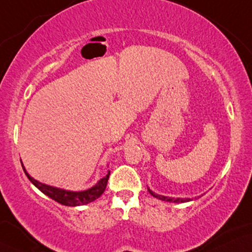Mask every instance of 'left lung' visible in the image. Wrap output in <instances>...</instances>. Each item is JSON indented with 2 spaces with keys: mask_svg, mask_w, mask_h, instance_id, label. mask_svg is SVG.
Segmentation results:
<instances>
[{
  "mask_svg": "<svg viewBox=\"0 0 252 252\" xmlns=\"http://www.w3.org/2000/svg\"><path fill=\"white\" fill-rule=\"evenodd\" d=\"M148 190L152 196L157 197V199H159V200H163V201H167V202H187V201H190V200H192V199H181V197H177V199H174V197L159 195V194H156V193L152 192V190L150 189H148Z\"/></svg>",
  "mask_w": 252,
  "mask_h": 252,
  "instance_id": "left-lung-1",
  "label": "left lung"
}]
</instances>
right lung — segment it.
I'll return each mask as SVG.
<instances>
[{
    "mask_svg": "<svg viewBox=\"0 0 252 252\" xmlns=\"http://www.w3.org/2000/svg\"><path fill=\"white\" fill-rule=\"evenodd\" d=\"M22 167H23V170L25 172V174H27V177L29 178V180H30L31 183H32L34 186L40 190V192H43L45 195L51 197V199L55 200L57 202L62 203L63 206H82V205H87V203L96 200L97 197L102 195L104 189H106L108 179H109V174H110V172H108L107 176L102 178L101 180H98V183L95 185V186L92 187V189L81 190V192H72V190L56 189V187L49 186V185L41 184L36 179H33L32 177L29 176L28 172L25 171V167L23 166V164H22Z\"/></svg>",
    "mask_w": 252,
    "mask_h": 252,
    "instance_id": "right-lung-1",
    "label": "right lung"
}]
</instances>
